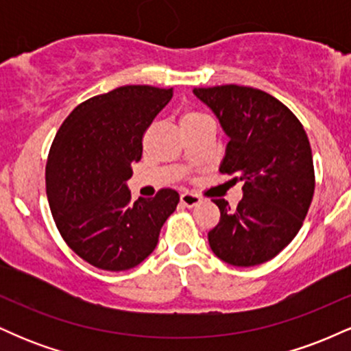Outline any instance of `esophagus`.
<instances>
[{
    "mask_svg": "<svg viewBox=\"0 0 351 351\" xmlns=\"http://www.w3.org/2000/svg\"><path fill=\"white\" fill-rule=\"evenodd\" d=\"M181 199V204L186 208H193V206H198L201 203V198L198 195H195V193H183V195L180 196Z\"/></svg>",
    "mask_w": 351,
    "mask_h": 351,
    "instance_id": "34e87169",
    "label": "esophagus"
}]
</instances>
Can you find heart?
I'll return each instance as SVG.
<instances>
[{
	"label": "heart",
	"mask_w": 351,
	"mask_h": 351,
	"mask_svg": "<svg viewBox=\"0 0 351 351\" xmlns=\"http://www.w3.org/2000/svg\"><path fill=\"white\" fill-rule=\"evenodd\" d=\"M195 115H199V114H196V112H188V114L184 115L183 119H189V117H195Z\"/></svg>",
	"instance_id": "b5f03b06"
}]
</instances>
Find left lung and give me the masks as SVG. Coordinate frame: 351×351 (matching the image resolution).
<instances>
[{"label": "left lung", "mask_w": 351, "mask_h": 351, "mask_svg": "<svg viewBox=\"0 0 351 351\" xmlns=\"http://www.w3.org/2000/svg\"><path fill=\"white\" fill-rule=\"evenodd\" d=\"M228 135L221 173L241 180L236 209L215 199L219 223L208 232L211 251L236 267L276 257L302 228L313 198L315 175L304 127L267 92L243 86L195 88Z\"/></svg>", "instance_id": "obj_1"}]
</instances>
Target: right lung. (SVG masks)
<instances>
[{"label": "right lung", "instance_id": "obj_1", "mask_svg": "<svg viewBox=\"0 0 351 351\" xmlns=\"http://www.w3.org/2000/svg\"><path fill=\"white\" fill-rule=\"evenodd\" d=\"M171 97L173 88L117 87L75 107L56 134L46 165L51 213L67 245L94 267L143 263L178 206L170 188L132 204L127 184L145 130Z\"/></svg>", "mask_w": 351, "mask_h": 351}]
</instances>
